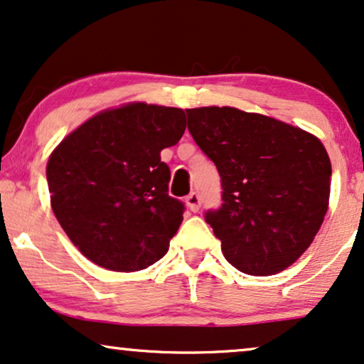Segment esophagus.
<instances>
[{"label": "esophagus", "mask_w": 364, "mask_h": 364, "mask_svg": "<svg viewBox=\"0 0 364 364\" xmlns=\"http://www.w3.org/2000/svg\"><path fill=\"white\" fill-rule=\"evenodd\" d=\"M186 206L190 208V211L196 213L200 211L201 208V196L198 195V193H191V195L186 196Z\"/></svg>", "instance_id": "esophagus-1"}]
</instances>
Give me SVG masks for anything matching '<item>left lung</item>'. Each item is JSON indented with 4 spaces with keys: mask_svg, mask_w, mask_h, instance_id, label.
Listing matches in <instances>:
<instances>
[{
    "mask_svg": "<svg viewBox=\"0 0 364 364\" xmlns=\"http://www.w3.org/2000/svg\"><path fill=\"white\" fill-rule=\"evenodd\" d=\"M188 129L216 164L223 205L205 220L241 273L287 269L313 243L328 211L331 161L313 134L269 116L208 106Z\"/></svg>",
    "mask_w": 364,
    "mask_h": 364,
    "instance_id": "8db88e82",
    "label": "left lung"
}]
</instances>
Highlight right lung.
<instances>
[{
  "instance_id": "obj_1",
  "label": "right lung",
  "mask_w": 364,
  "mask_h": 364,
  "mask_svg": "<svg viewBox=\"0 0 364 364\" xmlns=\"http://www.w3.org/2000/svg\"><path fill=\"white\" fill-rule=\"evenodd\" d=\"M185 129L183 109L129 103L90 118L51 153L53 213L86 258L126 273L166 255L185 205L168 195L159 154Z\"/></svg>"
}]
</instances>
